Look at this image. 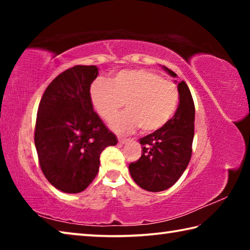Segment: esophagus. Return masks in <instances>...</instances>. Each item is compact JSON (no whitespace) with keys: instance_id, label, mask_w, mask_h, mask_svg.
I'll list each match as a JSON object with an SVG mask.
<instances>
[{"instance_id":"esophagus-1","label":"esophagus","mask_w":250,"mask_h":250,"mask_svg":"<svg viewBox=\"0 0 250 250\" xmlns=\"http://www.w3.org/2000/svg\"><path fill=\"white\" fill-rule=\"evenodd\" d=\"M118 141H119V145H125L129 141V139H124V138H118Z\"/></svg>"}]
</instances>
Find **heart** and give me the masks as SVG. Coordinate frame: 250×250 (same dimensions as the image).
<instances>
[{
    "label": "heart",
    "instance_id": "heart-1",
    "mask_svg": "<svg viewBox=\"0 0 250 250\" xmlns=\"http://www.w3.org/2000/svg\"><path fill=\"white\" fill-rule=\"evenodd\" d=\"M90 98L98 115L111 121L125 103L128 111L112 121V128L129 132L140 126L153 132L166 125L179 104L176 84L147 69L122 70L110 82L97 79L90 87Z\"/></svg>",
    "mask_w": 250,
    "mask_h": 250
}]
</instances>
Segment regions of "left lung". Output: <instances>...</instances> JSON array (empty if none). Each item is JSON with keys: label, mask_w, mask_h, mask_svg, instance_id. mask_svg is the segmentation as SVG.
<instances>
[{"label": "left lung", "mask_w": 250, "mask_h": 250, "mask_svg": "<svg viewBox=\"0 0 250 250\" xmlns=\"http://www.w3.org/2000/svg\"><path fill=\"white\" fill-rule=\"evenodd\" d=\"M168 74H176L164 67ZM180 104L175 115L162 128L140 139L141 158L130 163L133 181L149 192H161L183 174L192 156L195 105L185 82L177 84Z\"/></svg>", "instance_id": "8db88e82"}]
</instances>
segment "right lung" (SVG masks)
<instances>
[{
    "label": "right lung",
    "mask_w": 250,
    "mask_h": 250,
    "mask_svg": "<svg viewBox=\"0 0 250 250\" xmlns=\"http://www.w3.org/2000/svg\"><path fill=\"white\" fill-rule=\"evenodd\" d=\"M96 66L62 71L46 88L36 116L34 141L42 172L65 193H79L97 175L100 154L117 138L94 111L90 86Z\"/></svg>",
    "instance_id": "obj_1"
}]
</instances>
